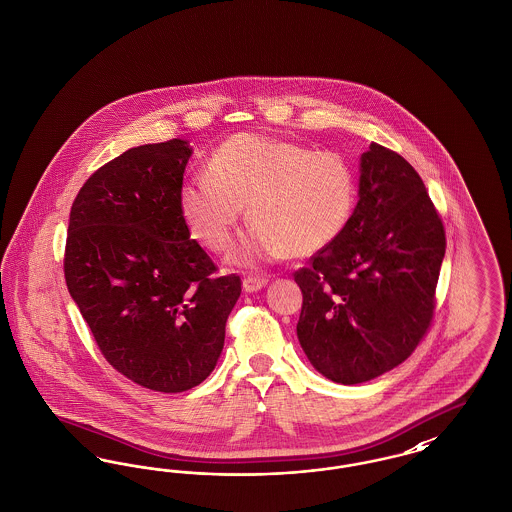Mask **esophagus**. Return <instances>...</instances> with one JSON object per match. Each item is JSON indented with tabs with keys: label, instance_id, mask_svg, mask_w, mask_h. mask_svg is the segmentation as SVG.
Here are the masks:
<instances>
[{
	"label": "esophagus",
	"instance_id": "esophagus-1",
	"mask_svg": "<svg viewBox=\"0 0 512 512\" xmlns=\"http://www.w3.org/2000/svg\"><path fill=\"white\" fill-rule=\"evenodd\" d=\"M267 284V276H259V274H249V276H245L244 278L245 292H259V290H261V288H265Z\"/></svg>",
	"mask_w": 512,
	"mask_h": 512
}]
</instances>
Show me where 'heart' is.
<instances>
[{
	"instance_id": "1",
	"label": "heart",
	"mask_w": 512,
	"mask_h": 512,
	"mask_svg": "<svg viewBox=\"0 0 512 512\" xmlns=\"http://www.w3.org/2000/svg\"><path fill=\"white\" fill-rule=\"evenodd\" d=\"M357 174L340 153L261 134H238L211 155L207 174H192L180 209L192 234L226 251L247 205L255 224L236 261L307 257L334 244L357 205Z\"/></svg>"
}]
</instances>
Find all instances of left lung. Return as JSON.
Instances as JSON below:
<instances>
[{"mask_svg": "<svg viewBox=\"0 0 512 512\" xmlns=\"http://www.w3.org/2000/svg\"><path fill=\"white\" fill-rule=\"evenodd\" d=\"M445 245L413 165L372 144L347 228L293 272L303 293L297 338L320 374L363 384L413 355L434 320Z\"/></svg>", "mask_w": 512, "mask_h": 512, "instance_id": "obj_1", "label": "left lung"}]
</instances>
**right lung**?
Returning <instances> with one entry per match:
<instances>
[{"mask_svg": "<svg viewBox=\"0 0 512 512\" xmlns=\"http://www.w3.org/2000/svg\"><path fill=\"white\" fill-rule=\"evenodd\" d=\"M186 140L124 151L94 172L71 207L65 282L101 355L147 390L180 393L217 365L240 293L190 240L180 190Z\"/></svg>", "mask_w": 512, "mask_h": 512, "instance_id": "1", "label": "right lung"}]
</instances>
